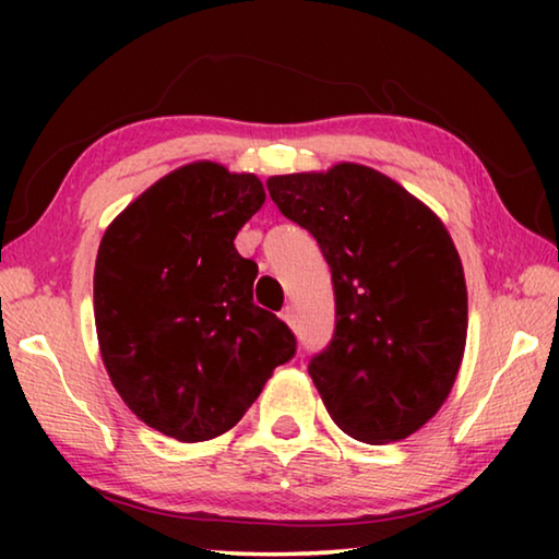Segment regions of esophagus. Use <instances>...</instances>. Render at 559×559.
Here are the masks:
<instances>
[{
    "label": "esophagus",
    "instance_id": "1",
    "mask_svg": "<svg viewBox=\"0 0 559 559\" xmlns=\"http://www.w3.org/2000/svg\"><path fill=\"white\" fill-rule=\"evenodd\" d=\"M281 320H283V323H286V325H296V310H293L290 306H286V308H283L281 310Z\"/></svg>",
    "mask_w": 559,
    "mask_h": 559
}]
</instances>
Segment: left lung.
I'll use <instances>...</instances> for the list:
<instances>
[{"label":"left lung","instance_id":"obj_1","mask_svg":"<svg viewBox=\"0 0 559 559\" xmlns=\"http://www.w3.org/2000/svg\"><path fill=\"white\" fill-rule=\"evenodd\" d=\"M266 187L333 273L335 335L308 365L328 414L365 443L419 431L447 402L466 349V278L447 226L357 163L276 175Z\"/></svg>","mask_w":559,"mask_h":559}]
</instances>
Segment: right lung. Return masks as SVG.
I'll use <instances>...</instances> for the list:
<instances>
[{
  "mask_svg": "<svg viewBox=\"0 0 559 559\" xmlns=\"http://www.w3.org/2000/svg\"><path fill=\"white\" fill-rule=\"evenodd\" d=\"M263 202L257 175L200 159L157 179L103 234V365L130 412L165 437H222L296 355L288 325L253 306L259 266L234 246Z\"/></svg>",
  "mask_w": 559,
  "mask_h": 559,
  "instance_id": "right-lung-1",
  "label": "right lung"
}]
</instances>
